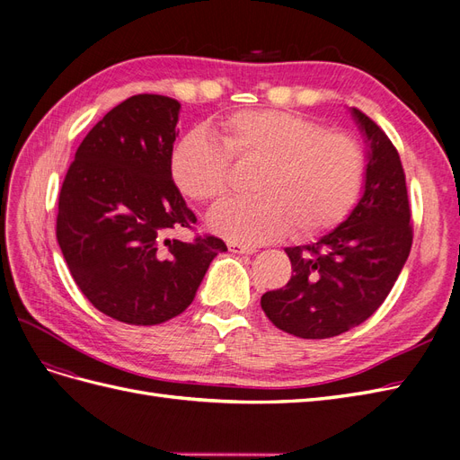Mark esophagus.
Wrapping results in <instances>:
<instances>
[{
    "mask_svg": "<svg viewBox=\"0 0 460 460\" xmlns=\"http://www.w3.org/2000/svg\"><path fill=\"white\" fill-rule=\"evenodd\" d=\"M228 249L232 253H240V255H253L257 252V247L243 245V243H234V242L228 243Z\"/></svg>",
    "mask_w": 460,
    "mask_h": 460,
    "instance_id": "esophagus-1",
    "label": "esophagus"
}]
</instances>
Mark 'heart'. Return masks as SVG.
Listing matches in <instances>:
<instances>
[{"label":"heart","instance_id":"obj_1","mask_svg":"<svg viewBox=\"0 0 460 460\" xmlns=\"http://www.w3.org/2000/svg\"><path fill=\"white\" fill-rule=\"evenodd\" d=\"M218 140L190 132L171 157V174L186 198L218 203L230 190V159L261 164L252 193L208 217V228L234 243L257 245L311 238L351 213L365 178L363 149L351 136L276 109L238 111L217 124Z\"/></svg>","mask_w":460,"mask_h":460}]
</instances>
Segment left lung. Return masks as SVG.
<instances>
[{
  "instance_id": "1",
  "label": "left lung",
  "mask_w": 460,
  "mask_h": 460,
  "mask_svg": "<svg viewBox=\"0 0 460 460\" xmlns=\"http://www.w3.org/2000/svg\"><path fill=\"white\" fill-rule=\"evenodd\" d=\"M367 171L363 196L338 228L309 245L286 247V288L267 291L261 307L270 323L303 340H324L363 324L392 291L412 245L411 207L399 153L358 109Z\"/></svg>"
}]
</instances>
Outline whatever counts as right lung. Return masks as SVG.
<instances>
[{"label":"right lung","mask_w":460,"mask_h":460,"mask_svg":"<svg viewBox=\"0 0 460 460\" xmlns=\"http://www.w3.org/2000/svg\"><path fill=\"white\" fill-rule=\"evenodd\" d=\"M180 103L132 95L95 124L76 149L59 193L58 242L76 286L97 311L136 326L184 313L211 261L226 243L205 235L164 238L191 228L171 174Z\"/></svg>","instance_id":"obj_1"}]
</instances>
